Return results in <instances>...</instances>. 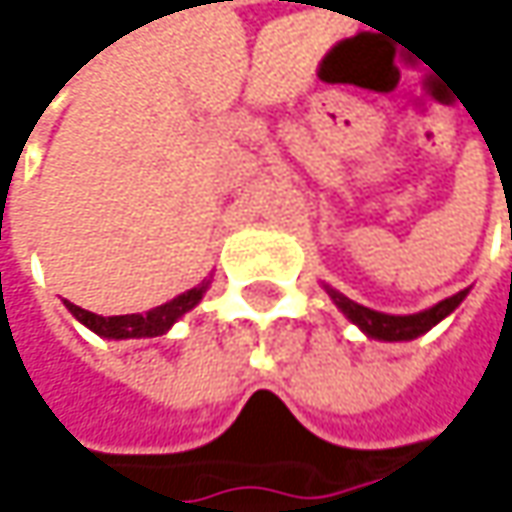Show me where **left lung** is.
<instances>
[{"label": "left lung", "instance_id": "left-lung-1", "mask_svg": "<svg viewBox=\"0 0 512 512\" xmlns=\"http://www.w3.org/2000/svg\"><path fill=\"white\" fill-rule=\"evenodd\" d=\"M327 292H330V298L336 301V307H339L353 324H359L371 339H382V342H411V339L423 336L426 330H432L437 321H443V318L449 316V313L464 301L469 289H461L458 295L443 298L440 304L423 310V313H414V316H388V313H376L371 307H362V304L350 301L345 295H339L336 289H327Z\"/></svg>", "mask_w": 512, "mask_h": 512}]
</instances>
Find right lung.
Returning <instances> with one entry per match:
<instances>
[{
  "mask_svg": "<svg viewBox=\"0 0 512 512\" xmlns=\"http://www.w3.org/2000/svg\"><path fill=\"white\" fill-rule=\"evenodd\" d=\"M205 289H208V281H202V284L194 286V289H188V292H182V295H176L173 301H167V304L150 310V313H133V316L106 318L98 316V313H89V310L77 307L72 301H66V307H69V313H72L80 324H86L92 333H98V336H104V339H153V336L167 333V330L173 327V321H179L188 310H194L196 304L202 301Z\"/></svg>",
  "mask_w": 512,
  "mask_h": 512,
  "instance_id": "right-lung-1",
  "label": "right lung"
}]
</instances>
